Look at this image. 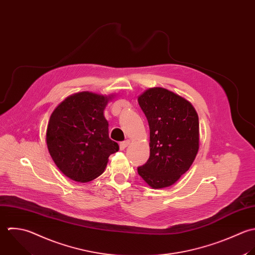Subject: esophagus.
Wrapping results in <instances>:
<instances>
[{
  "instance_id": "esophagus-1",
  "label": "esophagus",
  "mask_w": 255,
  "mask_h": 255,
  "mask_svg": "<svg viewBox=\"0 0 255 255\" xmlns=\"http://www.w3.org/2000/svg\"><path fill=\"white\" fill-rule=\"evenodd\" d=\"M129 144H130V141H129V140H126V141L121 142V143H120V149H121V150H125V149L128 147Z\"/></svg>"
}]
</instances>
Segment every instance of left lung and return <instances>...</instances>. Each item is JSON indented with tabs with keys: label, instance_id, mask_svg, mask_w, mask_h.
Segmentation results:
<instances>
[{
	"label": "left lung",
	"instance_id": "left-lung-1",
	"mask_svg": "<svg viewBox=\"0 0 255 255\" xmlns=\"http://www.w3.org/2000/svg\"><path fill=\"white\" fill-rule=\"evenodd\" d=\"M150 128V157L138 174L154 189L175 184L192 166L199 151V117L185 98L165 88L138 98Z\"/></svg>",
	"mask_w": 255,
	"mask_h": 255
}]
</instances>
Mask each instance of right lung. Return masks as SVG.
<instances>
[{"mask_svg":"<svg viewBox=\"0 0 255 255\" xmlns=\"http://www.w3.org/2000/svg\"><path fill=\"white\" fill-rule=\"evenodd\" d=\"M109 98L91 92L67 97L52 112L46 130L48 152L57 168L76 182H89L119 150L103 115Z\"/></svg>","mask_w":255,"mask_h":255,"instance_id":"add662e5","label":"right lung"}]
</instances>
